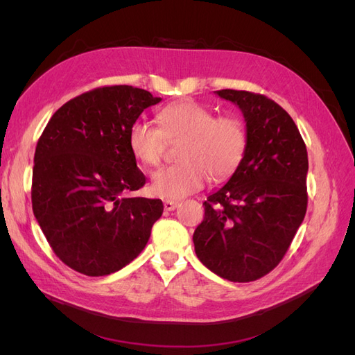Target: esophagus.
<instances>
[{
    "label": "esophagus",
    "mask_w": 355,
    "mask_h": 355,
    "mask_svg": "<svg viewBox=\"0 0 355 355\" xmlns=\"http://www.w3.org/2000/svg\"><path fill=\"white\" fill-rule=\"evenodd\" d=\"M178 206H179V202H178V201H173V200H164V209H166L167 211L175 210Z\"/></svg>",
    "instance_id": "esophagus-1"
}]
</instances>
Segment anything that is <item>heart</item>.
<instances>
[{
	"instance_id": "heart-1",
	"label": "heart",
	"mask_w": 355,
	"mask_h": 355,
	"mask_svg": "<svg viewBox=\"0 0 355 355\" xmlns=\"http://www.w3.org/2000/svg\"><path fill=\"white\" fill-rule=\"evenodd\" d=\"M159 127L139 120L130 127L128 145L144 166L163 159L167 141L180 142V164L157 170L151 191L166 200H180L201 189L210 178L222 180L232 175L245 153L247 136L237 116H216L197 102H178L158 114Z\"/></svg>"
}]
</instances>
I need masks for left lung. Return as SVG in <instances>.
I'll return each instance as SVG.
<instances>
[{"label": "left lung", "mask_w": 355, "mask_h": 355, "mask_svg": "<svg viewBox=\"0 0 355 355\" xmlns=\"http://www.w3.org/2000/svg\"><path fill=\"white\" fill-rule=\"evenodd\" d=\"M239 106L247 145L227 184L204 201L194 232L198 259L235 283L266 275L286 254L306 213L308 154L280 105L244 90L214 92Z\"/></svg>", "instance_id": "1"}]
</instances>
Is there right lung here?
I'll return each instance as SVG.
<instances>
[{
    "label": "right lung",
    "mask_w": 355,
    "mask_h": 355,
    "mask_svg": "<svg viewBox=\"0 0 355 355\" xmlns=\"http://www.w3.org/2000/svg\"><path fill=\"white\" fill-rule=\"evenodd\" d=\"M161 98L132 85L77 96L50 118L37 144L32 210L53 252L90 277L141 254L163 201L127 197L145 185L128 145L130 127Z\"/></svg>",
    "instance_id": "add662e5"
}]
</instances>
